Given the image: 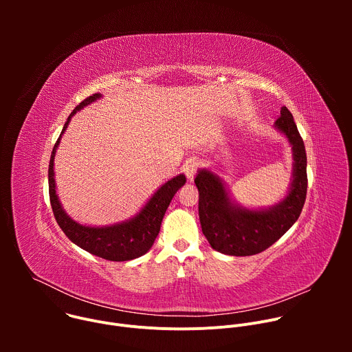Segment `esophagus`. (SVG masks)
<instances>
[{"label":"esophagus","instance_id":"esophagus-1","mask_svg":"<svg viewBox=\"0 0 352 352\" xmlns=\"http://www.w3.org/2000/svg\"><path fill=\"white\" fill-rule=\"evenodd\" d=\"M199 167H200V162L197 159H195V157L186 162V164L184 166V173H185V175H186V178L189 181H192L195 178Z\"/></svg>","mask_w":352,"mask_h":352}]
</instances>
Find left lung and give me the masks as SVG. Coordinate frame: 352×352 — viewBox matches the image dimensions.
<instances>
[{
  "label": "left lung",
  "mask_w": 352,
  "mask_h": 352,
  "mask_svg": "<svg viewBox=\"0 0 352 352\" xmlns=\"http://www.w3.org/2000/svg\"><path fill=\"white\" fill-rule=\"evenodd\" d=\"M276 126L288 138L294 150V179L287 197L267 210H248L234 206L219 179L200 170L195 178L199 190V220L213 249L231 256L263 252L278 241L302 212L307 189V152L292 114L281 107Z\"/></svg>",
  "instance_id": "1"
}]
</instances>
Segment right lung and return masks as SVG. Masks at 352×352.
<instances>
[{
	"label": "right lung",
	"mask_w": 352,
	"mask_h": 352,
	"mask_svg": "<svg viewBox=\"0 0 352 352\" xmlns=\"http://www.w3.org/2000/svg\"><path fill=\"white\" fill-rule=\"evenodd\" d=\"M98 97L100 94L94 93L83 100V102L68 117L61 135L67 129L72 116L80 109H83L85 106L94 102V100ZM61 135L54 144L52 159H50V164H48V193H50V204H52L54 217L58 226L61 227V230L64 231V234L79 248L87 250L89 254L106 261L125 262V261H132L135 258L144 255L147 250L152 248L156 236L159 235L163 217L166 214V210L171 202V199L174 197L177 190L186 182L185 175L181 174L170 179L168 182H166L153 195V197L148 200L146 206L142 209V212L136 214V217L131 219L129 221L110 226V227H100V228L85 227L75 223L67 216V213L61 208L58 196L56 193L53 164H54L56 148L60 143Z\"/></svg>",
	"instance_id": "obj_1"
}]
</instances>
